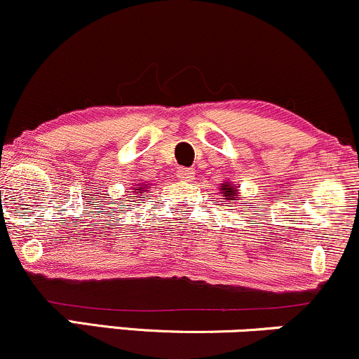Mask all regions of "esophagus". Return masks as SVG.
I'll use <instances>...</instances> for the list:
<instances>
[{
  "mask_svg": "<svg viewBox=\"0 0 359 359\" xmlns=\"http://www.w3.org/2000/svg\"><path fill=\"white\" fill-rule=\"evenodd\" d=\"M176 176L183 181H191V180H195V171H193V169H188V168H181V169H178V172H176Z\"/></svg>",
  "mask_w": 359,
  "mask_h": 359,
  "instance_id": "esophagus-1",
  "label": "esophagus"
}]
</instances>
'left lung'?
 Segmentation results:
<instances>
[{"instance_id": "obj_1", "label": "left lung", "mask_w": 359, "mask_h": 359, "mask_svg": "<svg viewBox=\"0 0 359 359\" xmlns=\"http://www.w3.org/2000/svg\"><path fill=\"white\" fill-rule=\"evenodd\" d=\"M220 191H222L224 196H227L225 200H233L239 196V190H237L236 187H232V184H227V183H224L222 187H220Z\"/></svg>"}]
</instances>
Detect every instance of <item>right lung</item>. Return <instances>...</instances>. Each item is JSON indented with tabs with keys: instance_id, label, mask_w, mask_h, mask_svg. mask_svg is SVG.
Listing matches in <instances>:
<instances>
[{
	"instance_id": "obj_1",
	"label": "right lung",
	"mask_w": 359,
	"mask_h": 359,
	"mask_svg": "<svg viewBox=\"0 0 359 359\" xmlns=\"http://www.w3.org/2000/svg\"><path fill=\"white\" fill-rule=\"evenodd\" d=\"M144 191V188H139V191H137V195H140V193ZM139 198H144V196H139Z\"/></svg>"
}]
</instances>
